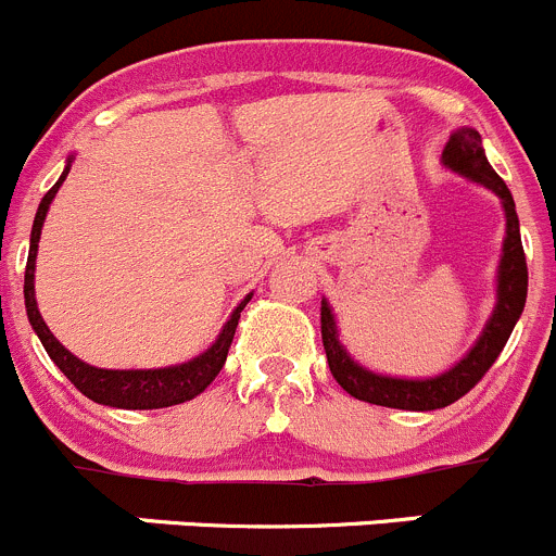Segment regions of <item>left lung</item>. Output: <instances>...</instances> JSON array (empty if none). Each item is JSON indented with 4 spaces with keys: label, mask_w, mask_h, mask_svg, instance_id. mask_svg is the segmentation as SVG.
Wrapping results in <instances>:
<instances>
[{
    "label": "left lung",
    "mask_w": 556,
    "mask_h": 556,
    "mask_svg": "<svg viewBox=\"0 0 556 556\" xmlns=\"http://www.w3.org/2000/svg\"><path fill=\"white\" fill-rule=\"evenodd\" d=\"M443 164L452 167L454 173L465 175V178L478 180L486 189L503 200L505 207V243H503V260H500V276H497V307H494L492 318H489L486 329L472 345L470 354L463 362L452 367L448 372L438 378H427V381H405V378H387L376 376V372L365 370L356 365L338 340V329H334V316L329 311L327 302L321 300V340L324 351H327L329 370H332L334 381L351 394V397L362 400V403L383 405V408H400V410H435L446 408V405L457 403L465 397L483 376L494 359L500 356L503 345L508 343L510 332H514L516 321H519L521 311H525L527 300V260L525 249H521L519 235V216H516L514 197H510L508 186L503 184L492 164L486 162V153L481 148V135L476 129H457L448 137L446 148H443Z\"/></svg>",
    "instance_id": "left-lung-1"
}]
</instances>
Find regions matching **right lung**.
<instances>
[{
	"instance_id": "right-lung-1",
	"label": "right lung",
	"mask_w": 556,
	"mask_h": 556,
	"mask_svg": "<svg viewBox=\"0 0 556 556\" xmlns=\"http://www.w3.org/2000/svg\"><path fill=\"white\" fill-rule=\"evenodd\" d=\"M70 173H62L59 184L51 186L46 197H42L40 207H37L35 227H31V245H29V260H26V276H24V300H26V313H29V321L35 327L37 338L46 345L48 356L56 362L59 370L70 378L75 389L86 397L93 400L99 405H110V408H126V410H153V408H169V405H180L186 400H194L197 394L205 392L211 387L213 378L222 372L224 362H227L229 345H232L235 329H238L240 311L249 305L251 294L235 307L232 318L224 324L222 334H218L216 343L205 351L197 359L186 362V365L164 367V370H99V367L86 365L78 356L70 354L62 343L51 334V329L42 321L40 311H37L35 300V260H37V243H40L42 222H46V213L51 200L56 197L59 186L64 184Z\"/></svg>"
}]
</instances>
